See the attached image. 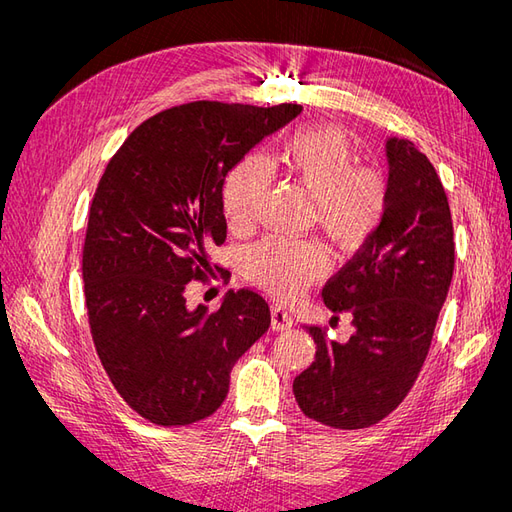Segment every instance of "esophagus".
<instances>
[{"label": "esophagus", "mask_w": 512, "mask_h": 512, "mask_svg": "<svg viewBox=\"0 0 512 512\" xmlns=\"http://www.w3.org/2000/svg\"><path fill=\"white\" fill-rule=\"evenodd\" d=\"M271 324H273L275 331H288V329L294 327V320H292V316H290L286 307L275 305L271 309Z\"/></svg>", "instance_id": "esophagus-1"}]
</instances>
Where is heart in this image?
I'll list each match as a JSON object with an SVG mask.
<instances>
[{
	"label": "heart",
	"instance_id": "1",
	"mask_svg": "<svg viewBox=\"0 0 512 512\" xmlns=\"http://www.w3.org/2000/svg\"><path fill=\"white\" fill-rule=\"evenodd\" d=\"M286 173L314 198L316 222L339 245L352 250L382 224L389 185L376 168L359 166L350 136L333 126H307L294 132L282 151ZM267 190V168L256 156L245 158L224 183V213L230 224L254 220ZM324 252L314 241L267 237L247 254V271L280 299H297L324 269Z\"/></svg>",
	"mask_w": 512,
	"mask_h": 512
}]
</instances>
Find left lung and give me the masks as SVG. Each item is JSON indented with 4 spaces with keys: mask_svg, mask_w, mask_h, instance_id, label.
<instances>
[{
    "mask_svg": "<svg viewBox=\"0 0 512 512\" xmlns=\"http://www.w3.org/2000/svg\"><path fill=\"white\" fill-rule=\"evenodd\" d=\"M384 151V220L322 288L324 305L348 314L354 333L333 342L324 329L307 327L316 361L292 384L303 414L335 429L374 425L404 401L455 269L451 207L436 168L408 138H386Z\"/></svg>",
    "mask_w": 512,
    "mask_h": 512,
    "instance_id": "obj_1",
    "label": "left lung"
}]
</instances>
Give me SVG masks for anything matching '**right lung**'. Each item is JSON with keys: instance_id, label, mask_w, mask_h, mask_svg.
I'll return each instance as SVG.
<instances>
[{"instance_id": "obj_1", "label": "right lung", "mask_w": 512, "mask_h": 512, "mask_svg": "<svg viewBox=\"0 0 512 512\" xmlns=\"http://www.w3.org/2000/svg\"><path fill=\"white\" fill-rule=\"evenodd\" d=\"M301 104L192 102L141 123L91 203L83 280L89 327L117 393L156 425H190L228 395L230 371L271 324L258 292L194 309L185 288L226 239L224 183Z\"/></svg>"}]
</instances>
